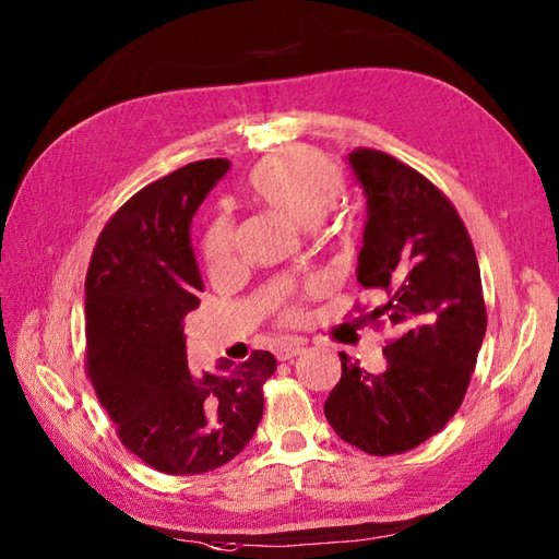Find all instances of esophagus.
I'll list each match as a JSON object with an SVG mask.
<instances>
[{
    "label": "esophagus",
    "instance_id": "obj_1",
    "mask_svg": "<svg viewBox=\"0 0 559 559\" xmlns=\"http://www.w3.org/2000/svg\"><path fill=\"white\" fill-rule=\"evenodd\" d=\"M305 350L302 343L298 341H290V343H283V346L276 350V358L278 360H293L295 355H300Z\"/></svg>",
    "mask_w": 559,
    "mask_h": 559
}]
</instances>
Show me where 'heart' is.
I'll list each match as a JSON object with an SVG mask.
<instances>
[{"label": "heart", "instance_id": "heart-1", "mask_svg": "<svg viewBox=\"0 0 559 559\" xmlns=\"http://www.w3.org/2000/svg\"><path fill=\"white\" fill-rule=\"evenodd\" d=\"M252 192L305 228H312L334 209L343 197V175L312 151H286L281 156L261 160L249 175ZM237 249V230L228 216H221L209 225L201 242V252L211 271H223L233 264ZM302 307L288 302L281 307V322H300Z\"/></svg>", "mask_w": 559, "mask_h": 559}]
</instances>
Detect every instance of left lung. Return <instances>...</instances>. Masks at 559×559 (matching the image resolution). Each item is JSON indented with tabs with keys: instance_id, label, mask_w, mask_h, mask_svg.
Instances as JSON below:
<instances>
[{
	"instance_id": "1",
	"label": "left lung",
	"mask_w": 559,
	"mask_h": 559,
	"mask_svg": "<svg viewBox=\"0 0 559 559\" xmlns=\"http://www.w3.org/2000/svg\"><path fill=\"white\" fill-rule=\"evenodd\" d=\"M348 163L367 194L358 281L386 295L367 319L396 336L384 346V372H367L338 353L341 379L324 415L343 442L391 456L420 447L454 418L488 312L476 249L442 189L374 148H355Z\"/></svg>"
}]
</instances>
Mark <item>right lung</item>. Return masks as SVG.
Masks as SVG:
<instances>
[{"label": "right lung", "mask_w": 559, "mask_h": 559, "mask_svg": "<svg viewBox=\"0 0 559 559\" xmlns=\"http://www.w3.org/2000/svg\"><path fill=\"white\" fill-rule=\"evenodd\" d=\"M225 158L189 163L124 201L105 223L86 273V374L120 442L168 476H199L247 447L276 372L269 350L216 374L189 372L185 326L201 276L189 223Z\"/></svg>", "instance_id": "1"}]
</instances>
